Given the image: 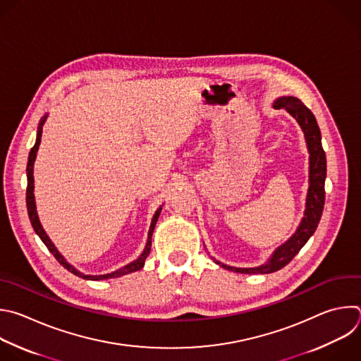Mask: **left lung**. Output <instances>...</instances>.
I'll list each match as a JSON object with an SVG mask.
<instances>
[{"label":"left lung","instance_id":"8db88e82","mask_svg":"<svg viewBox=\"0 0 361 361\" xmlns=\"http://www.w3.org/2000/svg\"><path fill=\"white\" fill-rule=\"evenodd\" d=\"M275 109H286L302 128L309 150V190L306 197V209L305 216L302 218L296 232L281 245L271 259L257 268H233L221 264L219 261L214 262L219 267L239 274H272L283 267H286L309 241V238L314 233L317 224L322 218L324 207V180H326V154L322 147V135L317 126L316 117L313 113L293 96L279 97L275 104Z\"/></svg>","mask_w":361,"mask_h":361}]
</instances>
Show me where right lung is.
<instances>
[{
    "mask_svg": "<svg viewBox=\"0 0 361 361\" xmlns=\"http://www.w3.org/2000/svg\"><path fill=\"white\" fill-rule=\"evenodd\" d=\"M48 116V114H47ZM47 116H44L41 118V123H39V128H38V133H37V142L34 145V147L31 149L30 152V156H28V164H27V178H28V185H27V209H28V215H30V221L32 224V228L34 231L37 232V235L41 238V241L47 245V248L49 250V252H52V255L56 258V261L63 267L66 268L71 274L79 276V278H83V279H87V281H103V279H111V278H118V276H123V275H128V274H132V272H136L139 269H142L145 267V261L146 258L149 257L150 254V250H152V235H153V231H154V226H156V222L160 216V212H161V207L156 211L153 219H152V225H150V229H149V236H147V243H146V248L145 251L142 252V255L130 262L129 265L120 268L111 274H106V275H83L82 272H79L78 269H75L71 264L66 262V259L58 252V250L55 248V245L52 244V241L49 239V236L47 235V232L44 231L41 222H39V218H38V214H37V205H35V197H34V161L37 159V152H38V147H39V143H41V136H42V125L45 123L47 120Z\"/></svg>",
    "mask_w": 361,
    "mask_h": 361,
    "instance_id": "obj_1",
    "label": "right lung"
}]
</instances>
